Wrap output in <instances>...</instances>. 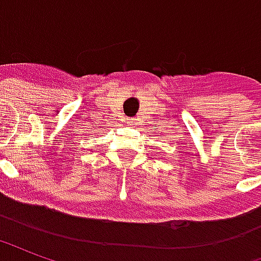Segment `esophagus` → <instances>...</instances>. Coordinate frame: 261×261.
<instances>
[{"instance_id":"34e87169","label":"esophagus","mask_w":261,"mask_h":261,"mask_svg":"<svg viewBox=\"0 0 261 261\" xmlns=\"http://www.w3.org/2000/svg\"><path fill=\"white\" fill-rule=\"evenodd\" d=\"M127 120H128V121H127L128 124H130V125H134V119H127Z\"/></svg>"}]
</instances>
